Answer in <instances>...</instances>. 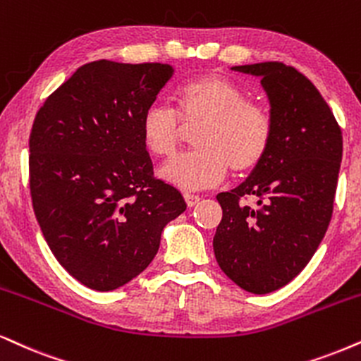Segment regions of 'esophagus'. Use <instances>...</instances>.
Returning <instances> with one entry per match:
<instances>
[{
	"label": "esophagus",
	"mask_w": 361,
	"mask_h": 361,
	"mask_svg": "<svg viewBox=\"0 0 361 361\" xmlns=\"http://www.w3.org/2000/svg\"><path fill=\"white\" fill-rule=\"evenodd\" d=\"M200 200H202V198H200L198 195L185 193V202H186V204H188V207H195V204H198Z\"/></svg>",
	"instance_id": "34e87169"
}]
</instances>
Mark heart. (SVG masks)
I'll list each match as a JSON object with an SVG mask.
<instances>
[{"label":"heart","instance_id":"obj_1","mask_svg":"<svg viewBox=\"0 0 361 361\" xmlns=\"http://www.w3.org/2000/svg\"><path fill=\"white\" fill-rule=\"evenodd\" d=\"M175 111L161 103L145 109L140 121L141 141L149 154L170 158L183 126H196L193 147L159 170L161 180L181 190L218 185L228 168L243 175L257 168L270 152L275 123L263 104L220 75H203L175 90Z\"/></svg>","mask_w":361,"mask_h":361}]
</instances>
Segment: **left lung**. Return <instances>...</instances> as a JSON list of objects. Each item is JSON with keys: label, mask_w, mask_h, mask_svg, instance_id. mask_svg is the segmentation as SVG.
<instances>
[{"label": "left lung", "mask_w": 361, "mask_h": 361, "mask_svg": "<svg viewBox=\"0 0 361 361\" xmlns=\"http://www.w3.org/2000/svg\"><path fill=\"white\" fill-rule=\"evenodd\" d=\"M231 70L262 78L275 136L252 175L216 196L223 218L213 250L230 280L264 295L293 280L326 233L343 136L320 91L293 66L267 61ZM248 197L255 207L243 202Z\"/></svg>", "instance_id": "obj_1"}]
</instances>
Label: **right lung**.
<instances>
[{"mask_svg": "<svg viewBox=\"0 0 361 361\" xmlns=\"http://www.w3.org/2000/svg\"><path fill=\"white\" fill-rule=\"evenodd\" d=\"M161 63H86L47 98L30 135V191L44 240L85 286L111 291L152 263L186 203L153 176L140 121L173 76Z\"/></svg>", "mask_w": 361, "mask_h": 361, "instance_id": "obj_1", "label": "right lung"}]
</instances>
